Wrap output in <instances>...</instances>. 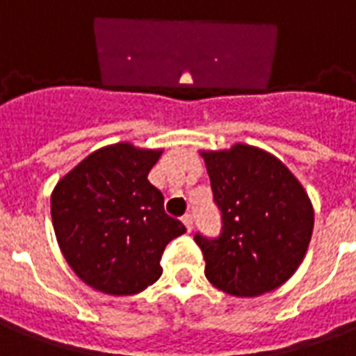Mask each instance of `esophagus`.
Masks as SVG:
<instances>
[{"mask_svg":"<svg viewBox=\"0 0 356 356\" xmlns=\"http://www.w3.org/2000/svg\"><path fill=\"white\" fill-rule=\"evenodd\" d=\"M183 223H185L186 231H193V216H191V213H186V216L183 217Z\"/></svg>","mask_w":356,"mask_h":356,"instance_id":"esophagus-1","label":"esophagus"}]
</instances>
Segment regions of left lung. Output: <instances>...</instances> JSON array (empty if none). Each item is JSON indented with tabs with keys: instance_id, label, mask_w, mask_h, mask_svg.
<instances>
[{
	"instance_id": "left-lung-1",
	"label": "left lung",
	"mask_w": 356,
	"mask_h": 356,
	"mask_svg": "<svg viewBox=\"0 0 356 356\" xmlns=\"http://www.w3.org/2000/svg\"><path fill=\"white\" fill-rule=\"evenodd\" d=\"M223 229L194 236L206 276L236 298L276 290L305 257L314 223L305 188L276 156L250 145L202 152Z\"/></svg>"
}]
</instances>
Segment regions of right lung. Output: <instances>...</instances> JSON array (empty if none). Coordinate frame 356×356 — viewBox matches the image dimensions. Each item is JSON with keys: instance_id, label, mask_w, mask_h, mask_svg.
Here are the masks:
<instances>
[{"instance_id": "1", "label": "right lung", "mask_w": 356, "mask_h": 356, "mask_svg": "<svg viewBox=\"0 0 356 356\" xmlns=\"http://www.w3.org/2000/svg\"><path fill=\"white\" fill-rule=\"evenodd\" d=\"M162 150L116 143L95 150L60 179L51 217L66 263L108 296L139 293L162 276L160 259L185 225L163 211L148 171Z\"/></svg>"}]
</instances>
